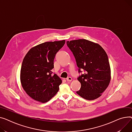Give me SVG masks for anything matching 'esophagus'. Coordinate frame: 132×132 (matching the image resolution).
I'll use <instances>...</instances> for the list:
<instances>
[{
  "label": "esophagus",
  "instance_id": "34e87169",
  "mask_svg": "<svg viewBox=\"0 0 132 132\" xmlns=\"http://www.w3.org/2000/svg\"><path fill=\"white\" fill-rule=\"evenodd\" d=\"M66 79H67V80L68 81H71L72 80V78H71V77H68V78Z\"/></svg>",
  "mask_w": 132,
  "mask_h": 132
}]
</instances>
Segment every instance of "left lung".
<instances>
[{
    "instance_id": "obj_1",
    "label": "left lung",
    "mask_w": 132,
    "mask_h": 132,
    "mask_svg": "<svg viewBox=\"0 0 132 132\" xmlns=\"http://www.w3.org/2000/svg\"><path fill=\"white\" fill-rule=\"evenodd\" d=\"M67 45L76 59L81 83L76 93L81 97L93 100L99 97L111 79V70L106 52L98 44L86 39L67 41Z\"/></svg>"
}]
</instances>
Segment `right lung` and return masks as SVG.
Returning a JSON list of instances; mask_svg holds the SVG:
<instances>
[{
	"label": "right lung",
	"instance_id": "1",
	"mask_svg": "<svg viewBox=\"0 0 132 132\" xmlns=\"http://www.w3.org/2000/svg\"><path fill=\"white\" fill-rule=\"evenodd\" d=\"M65 40L45 42L31 48L23 60L20 79L27 94L34 100L45 103L55 95L62 80L53 75L54 60Z\"/></svg>",
	"mask_w": 132,
	"mask_h": 132
}]
</instances>
